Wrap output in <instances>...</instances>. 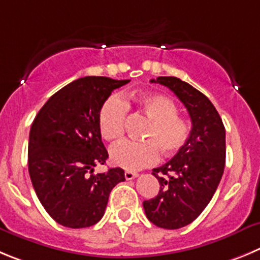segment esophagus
Here are the masks:
<instances>
[{
	"mask_svg": "<svg viewBox=\"0 0 260 260\" xmlns=\"http://www.w3.org/2000/svg\"><path fill=\"white\" fill-rule=\"evenodd\" d=\"M124 177L127 181H129V179H133L136 178V177H138V173L137 172H132V171H125L124 172Z\"/></svg>",
	"mask_w": 260,
	"mask_h": 260,
	"instance_id": "34e87169",
	"label": "esophagus"
}]
</instances>
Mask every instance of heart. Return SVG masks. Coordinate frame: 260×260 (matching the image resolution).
I'll return each instance as SVG.
<instances>
[{
  "label": "heart",
  "instance_id": "b5f03b06",
  "mask_svg": "<svg viewBox=\"0 0 260 260\" xmlns=\"http://www.w3.org/2000/svg\"><path fill=\"white\" fill-rule=\"evenodd\" d=\"M136 108L149 119L142 132V141L124 140L110 149L113 164L120 168L136 171L155 163L159 151L172 156L181 151L191 135L187 119L178 115V106L163 94L146 93L127 96L122 100L110 96L99 113V129L106 141H118L124 135L128 109Z\"/></svg>",
  "mask_w": 260,
  "mask_h": 260
}]
</instances>
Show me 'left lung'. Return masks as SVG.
Listing matches in <instances>:
<instances>
[{
  "label": "left lung",
  "mask_w": 260,
  "mask_h": 260,
  "mask_svg": "<svg viewBox=\"0 0 260 260\" xmlns=\"http://www.w3.org/2000/svg\"><path fill=\"white\" fill-rule=\"evenodd\" d=\"M151 83L168 87L190 114L191 135L186 146L169 161L152 169L159 193L144 201L150 222L160 229L190 224L212 200L225 164V129L210 100L176 77H157Z\"/></svg>",
  "instance_id": "left-lung-1"
}]
</instances>
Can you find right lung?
<instances>
[{
	"instance_id": "add662e5",
	"label": "right lung",
	"mask_w": 260,
	"mask_h": 260,
	"mask_svg": "<svg viewBox=\"0 0 260 260\" xmlns=\"http://www.w3.org/2000/svg\"><path fill=\"white\" fill-rule=\"evenodd\" d=\"M129 79L84 77L48 99L29 133L28 168L31 185L46 212L59 224L84 229L103 218L109 195L124 171L93 174L108 150L101 141L99 113L115 88Z\"/></svg>"
}]
</instances>
